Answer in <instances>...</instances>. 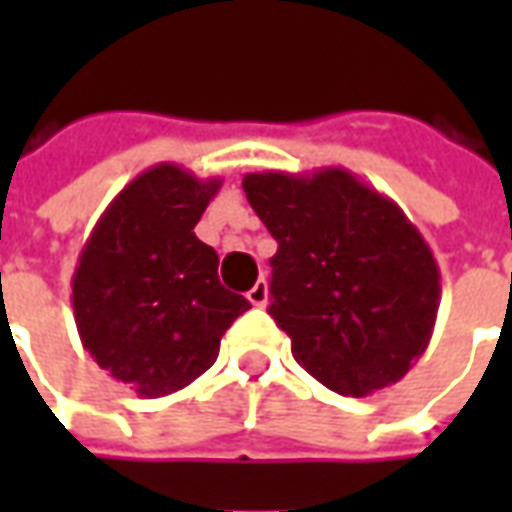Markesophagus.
Listing matches in <instances>:
<instances>
[{
  "instance_id": "esophagus-1",
  "label": "esophagus",
  "mask_w": 512,
  "mask_h": 512,
  "mask_svg": "<svg viewBox=\"0 0 512 512\" xmlns=\"http://www.w3.org/2000/svg\"><path fill=\"white\" fill-rule=\"evenodd\" d=\"M246 299L252 301L255 307H266L268 304V282L266 279H257L255 285H252V290L246 293Z\"/></svg>"
}]
</instances>
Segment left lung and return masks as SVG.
<instances>
[{"label":"left lung","instance_id":"left-lung-1","mask_svg":"<svg viewBox=\"0 0 512 512\" xmlns=\"http://www.w3.org/2000/svg\"><path fill=\"white\" fill-rule=\"evenodd\" d=\"M244 191L279 244L268 312L293 359L345 397L397 384L441 299L436 257L400 205L343 167L249 172Z\"/></svg>","mask_w":512,"mask_h":512}]
</instances>
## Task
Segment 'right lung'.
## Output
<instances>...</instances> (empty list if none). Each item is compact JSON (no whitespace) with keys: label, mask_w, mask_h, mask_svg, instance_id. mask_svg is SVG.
<instances>
[{"label":"right lung","mask_w":512,"mask_h":512,"mask_svg":"<svg viewBox=\"0 0 512 512\" xmlns=\"http://www.w3.org/2000/svg\"><path fill=\"white\" fill-rule=\"evenodd\" d=\"M222 178L178 164L136 175L109 202L71 279L82 345L139 397H164L200 378L249 301L224 290L219 255L194 227Z\"/></svg>","instance_id":"1"}]
</instances>
